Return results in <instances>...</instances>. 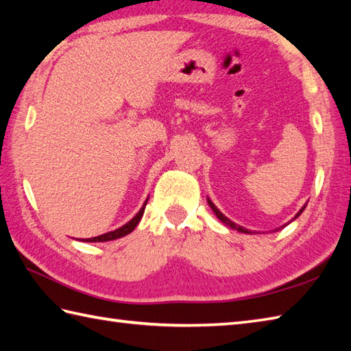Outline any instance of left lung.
<instances>
[{
  "label": "left lung",
  "instance_id": "left-lung-1",
  "mask_svg": "<svg viewBox=\"0 0 351 351\" xmlns=\"http://www.w3.org/2000/svg\"><path fill=\"white\" fill-rule=\"evenodd\" d=\"M208 204H210V206H211V210L215 213V215H217V217L223 221V223H225V225H228L229 228H232V229H235V230H238V232H243V234H253L252 232V230H249V229H245V228H243V226H238L237 225V223H234V221H230L228 217H226V215H223L220 211H219V208L217 206H215L213 202H211V200L210 199H208ZM304 208H306V205H304L303 208H302V210L299 211V213H297L295 214V217L294 219H297V217H299V215L303 213V210H304Z\"/></svg>",
  "mask_w": 351,
  "mask_h": 351
}]
</instances>
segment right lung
<instances>
[{
  "label": "right lung",
  "instance_id": "1",
  "mask_svg": "<svg viewBox=\"0 0 351 351\" xmlns=\"http://www.w3.org/2000/svg\"><path fill=\"white\" fill-rule=\"evenodd\" d=\"M146 204H147V199L145 200L143 206H141V210L134 215V217L126 223V225H123L122 228H119L116 230H111V232H107V234H102L99 237H93V238H86V240L83 241H87V243H102V241H111V240H117V238H122L125 235H128L130 232H132L134 229H136V226L138 225L140 219L143 217V213H145V208H146Z\"/></svg>",
  "mask_w": 351,
  "mask_h": 351
}]
</instances>
